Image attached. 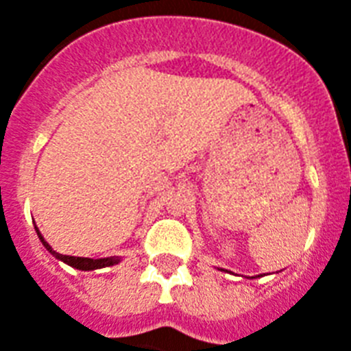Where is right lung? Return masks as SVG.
<instances>
[{
	"label": "right lung",
	"instance_id": "1",
	"mask_svg": "<svg viewBox=\"0 0 351 351\" xmlns=\"http://www.w3.org/2000/svg\"><path fill=\"white\" fill-rule=\"evenodd\" d=\"M38 232V238H40V241L43 243V247L47 249L51 254H53L54 258H58V260H62L64 263H67V265H71V267L75 269H80V271H93V269H102V267H110V265H115V263L121 262V258L119 256H110V258H97V260H93V258H82V256H67V254H60V252L53 251V247L49 245L47 241L43 240V236L40 234V230H38V227H34Z\"/></svg>",
	"mask_w": 351,
	"mask_h": 351
}]
</instances>
